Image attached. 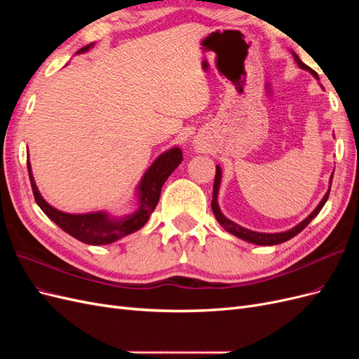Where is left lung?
Wrapping results in <instances>:
<instances>
[{
  "label": "left lung",
  "mask_w": 359,
  "mask_h": 359,
  "mask_svg": "<svg viewBox=\"0 0 359 359\" xmlns=\"http://www.w3.org/2000/svg\"><path fill=\"white\" fill-rule=\"evenodd\" d=\"M292 53H293V58H295L297 64H298V66H299L301 69L309 70V72L314 76V78H318V73H316V72L311 70L309 66H306V64H304V62L299 60V57L297 55L295 52H292ZM220 180H222V169H220V166H215V180H214V189H212L211 208H212V211H214V215H215L217 222H219L227 232H231L232 235H235V236H238V238H241V240H244V241L253 243V244H257V245H276V244H281V243H285V241L290 240V238H293L295 235H298V233L304 229V227H306V226L314 219V217H316V215L319 214V211L322 210V206L325 205V202L328 201L330 190H331V186H330V190L327 191V194H325L323 199H322L320 203L318 205V208L314 210V211L307 217L306 220L301 222V223L297 224L295 227H292L290 231L281 232V233H259V232H253V231L244 229V227H241L240 224H236V223L231 222L229 219H226V217L222 214V211H220V208H219V203H217V194H219V189H220ZM331 182H332V177H331Z\"/></svg>",
  "instance_id": "obj_1"
}]
</instances>
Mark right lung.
Masks as SVG:
<instances>
[{"label": "right lung", "instance_id": "obj_1", "mask_svg": "<svg viewBox=\"0 0 359 359\" xmlns=\"http://www.w3.org/2000/svg\"><path fill=\"white\" fill-rule=\"evenodd\" d=\"M90 48H93V43L83 46L76 53L86 52ZM181 161L182 153L180 148H172L168 153H163L160 157H157V160L149 166L142 181H140L137 186L139 208L133 214H130L119 220L111 219V217L104 212L67 214L55 210L43 199L41 194L39 193L34 178H32L29 161H27V166L29 173L31 189L41 211L45 212L53 223L58 224L64 232H67L69 235L76 238V240L91 245H102L111 244L119 240V238L139 231L140 227L148 222L151 212L156 210V206L158 203L163 184L169 178L170 173L180 166Z\"/></svg>", "mask_w": 359, "mask_h": 359}]
</instances>
